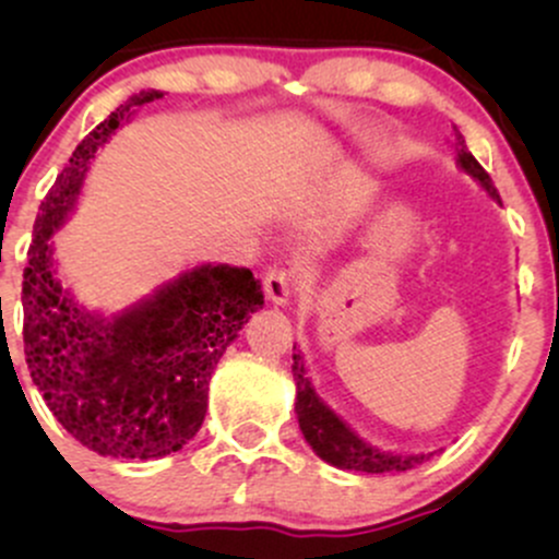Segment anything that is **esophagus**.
I'll use <instances>...</instances> for the list:
<instances>
[{"mask_svg": "<svg viewBox=\"0 0 559 559\" xmlns=\"http://www.w3.org/2000/svg\"><path fill=\"white\" fill-rule=\"evenodd\" d=\"M262 288H265V297L275 305H286L294 288H297V275H294V271H286V267H271L262 278Z\"/></svg>", "mask_w": 559, "mask_h": 559, "instance_id": "esophagus-1", "label": "esophagus"}]
</instances>
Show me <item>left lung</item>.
Returning <instances> with one entry per match:
<instances>
[{"instance_id":"left-lung-1","label":"left lung","mask_w":559,"mask_h":559,"mask_svg":"<svg viewBox=\"0 0 559 559\" xmlns=\"http://www.w3.org/2000/svg\"><path fill=\"white\" fill-rule=\"evenodd\" d=\"M454 136H457V163L465 173H471L476 181L489 191L491 199L499 202V191L493 189L489 173L478 165V159L467 152L463 133L454 128ZM294 381H297V418L299 428L305 433L307 444L316 449V454L325 463L342 467V471H362V473H389V471H409V467L420 465L423 460H428V454H389L378 452V449L368 447L365 441L352 431L346 423L338 418L336 413L325 404L312 389L310 378H307L305 362L297 352L292 365Z\"/></svg>"}]
</instances>
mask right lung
<instances>
[{"mask_svg": "<svg viewBox=\"0 0 559 559\" xmlns=\"http://www.w3.org/2000/svg\"><path fill=\"white\" fill-rule=\"evenodd\" d=\"M159 96L133 94L75 146L38 207L23 271L31 378L62 428L102 457L157 460L194 439L217 360L262 307L260 281L247 267H194L112 320L83 312L55 278L49 239L79 197L88 159Z\"/></svg>", "mask_w": 559, "mask_h": 559, "instance_id": "obj_1", "label": "right lung"}]
</instances>
